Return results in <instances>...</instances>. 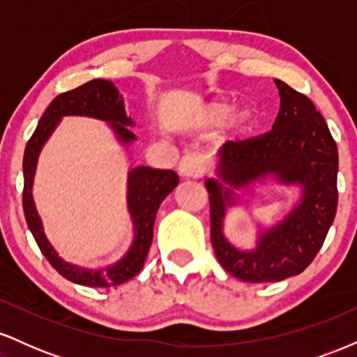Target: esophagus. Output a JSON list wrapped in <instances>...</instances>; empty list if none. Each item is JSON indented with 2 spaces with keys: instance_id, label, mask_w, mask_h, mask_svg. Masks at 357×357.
Listing matches in <instances>:
<instances>
[{
  "instance_id": "34e87169",
  "label": "esophagus",
  "mask_w": 357,
  "mask_h": 357,
  "mask_svg": "<svg viewBox=\"0 0 357 357\" xmlns=\"http://www.w3.org/2000/svg\"><path fill=\"white\" fill-rule=\"evenodd\" d=\"M202 158L198 154L191 153L184 155L181 161H179L178 171L181 174V178H196V176L202 174Z\"/></svg>"
}]
</instances>
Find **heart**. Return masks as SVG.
I'll use <instances>...</instances> for the list:
<instances>
[{
	"mask_svg": "<svg viewBox=\"0 0 357 357\" xmlns=\"http://www.w3.org/2000/svg\"><path fill=\"white\" fill-rule=\"evenodd\" d=\"M233 110H235V104L230 100L208 102L206 105L199 107L198 112L195 114L192 124L199 127V129H215V127L225 124L231 117ZM250 122H252V116H250L247 110H243L238 116H235L233 124H235L236 129H247Z\"/></svg>",
	"mask_w": 357,
	"mask_h": 357,
	"instance_id": "1",
	"label": "heart"
}]
</instances>
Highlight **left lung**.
Masks as SVG:
<instances>
[{
    "mask_svg": "<svg viewBox=\"0 0 357 357\" xmlns=\"http://www.w3.org/2000/svg\"><path fill=\"white\" fill-rule=\"evenodd\" d=\"M280 110L272 130L227 142L216 158L210 195L211 243L221 267L243 282H280L298 275L321 250L337 208L339 155L326 121L305 96L275 79ZM297 187L299 199L270 227L257 224L256 245L243 250L224 236L231 207H249L258 185Z\"/></svg>",
    "mask_w": 357,
    "mask_h": 357,
    "instance_id": "left-lung-1",
    "label": "left lung"
}]
</instances>
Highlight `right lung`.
I'll return each mask as SVG.
<instances>
[{
  "label": "right lung",
  "mask_w": 357,
  "mask_h": 357,
  "mask_svg": "<svg viewBox=\"0 0 357 357\" xmlns=\"http://www.w3.org/2000/svg\"><path fill=\"white\" fill-rule=\"evenodd\" d=\"M90 117L105 122L122 147L132 146L137 141L130 127L132 117L127 116L124 97L110 80L93 79L80 87L56 96L45 110L33 136L28 141L23 158V210L28 228L52 267L73 284L85 287H114L136 277L153 243L154 220L165 198L178 186L179 178L174 171L153 169L137 166L127 173V211L132 221V243L127 252L110 265L82 267L65 261L45 235L42 218L33 202V179L40 153L59 127L63 117Z\"/></svg>",
  "instance_id": "right-lung-1"
}]
</instances>
